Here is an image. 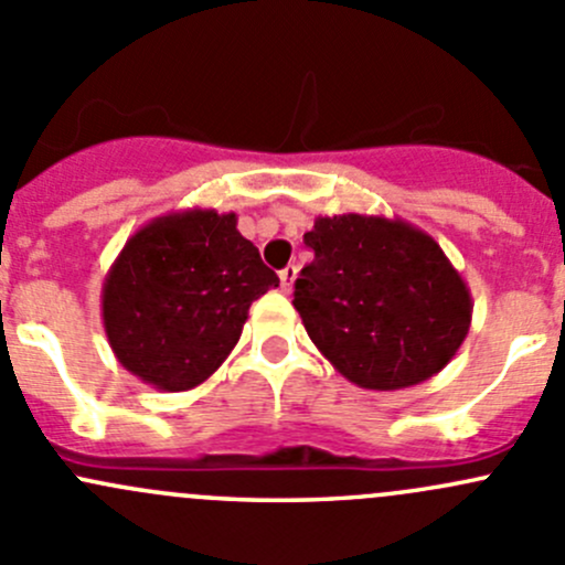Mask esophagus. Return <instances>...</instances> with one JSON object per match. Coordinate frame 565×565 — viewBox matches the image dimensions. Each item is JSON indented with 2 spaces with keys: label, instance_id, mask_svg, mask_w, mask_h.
<instances>
[{
  "label": "esophagus",
  "instance_id": "esophagus-1",
  "mask_svg": "<svg viewBox=\"0 0 565 565\" xmlns=\"http://www.w3.org/2000/svg\"><path fill=\"white\" fill-rule=\"evenodd\" d=\"M295 276H298V267H284L281 273H278V278H281V289L284 292H292V287H295Z\"/></svg>",
  "mask_w": 565,
  "mask_h": 565
}]
</instances>
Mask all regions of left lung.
<instances>
[{
  "label": "left lung",
  "instance_id": "obj_1",
  "mask_svg": "<svg viewBox=\"0 0 565 565\" xmlns=\"http://www.w3.org/2000/svg\"><path fill=\"white\" fill-rule=\"evenodd\" d=\"M315 262L295 300L317 350L350 383L398 391L448 366L470 330L465 278L418 226L383 215H319L303 235Z\"/></svg>",
  "mask_w": 565,
  "mask_h": 565
}]
</instances>
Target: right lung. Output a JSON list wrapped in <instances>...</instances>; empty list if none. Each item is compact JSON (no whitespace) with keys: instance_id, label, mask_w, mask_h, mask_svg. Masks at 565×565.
Instances as JSON below:
<instances>
[{"instance_id":"obj_1","label":"right lung","mask_w":565,"mask_h":565,"mask_svg":"<svg viewBox=\"0 0 565 565\" xmlns=\"http://www.w3.org/2000/svg\"><path fill=\"white\" fill-rule=\"evenodd\" d=\"M278 276L237 232L235 213L177 210L141 226L108 267L100 309L117 361L158 391L213 377L248 309Z\"/></svg>"}]
</instances>
